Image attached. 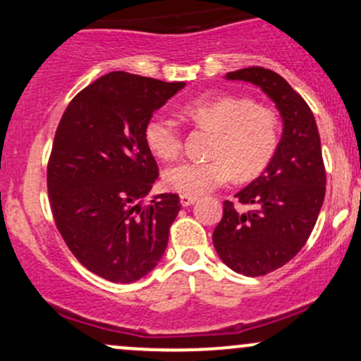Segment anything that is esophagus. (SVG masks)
<instances>
[{"instance_id": "obj_1", "label": "esophagus", "mask_w": 361, "mask_h": 361, "mask_svg": "<svg viewBox=\"0 0 361 361\" xmlns=\"http://www.w3.org/2000/svg\"><path fill=\"white\" fill-rule=\"evenodd\" d=\"M180 202H181V205H183V207H190V205H193L195 202H197V197H192V195H181Z\"/></svg>"}]
</instances>
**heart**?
<instances>
[{
    "label": "heart",
    "mask_w": 361,
    "mask_h": 361,
    "mask_svg": "<svg viewBox=\"0 0 361 361\" xmlns=\"http://www.w3.org/2000/svg\"><path fill=\"white\" fill-rule=\"evenodd\" d=\"M195 127L214 130L209 159H190L164 171V185L181 195H205L233 180L256 178L267 169L280 140L275 111L244 97H198L183 106ZM147 147L161 159H175L183 132L175 118L154 114L144 126Z\"/></svg>",
    "instance_id": "b5f03b06"
}]
</instances>
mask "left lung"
Returning <instances> with one entry per match:
<instances>
[{
  "instance_id": "obj_1",
  "label": "left lung",
  "mask_w": 361,
  "mask_h": 361,
  "mask_svg": "<svg viewBox=\"0 0 361 361\" xmlns=\"http://www.w3.org/2000/svg\"><path fill=\"white\" fill-rule=\"evenodd\" d=\"M226 78L259 86L283 118V135L271 163L235 195L238 204L251 209L243 212L226 200L212 234L215 251L231 270L261 276L287 264L316 226L326 195L321 137L309 105L280 74L251 66Z\"/></svg>"
}]
</instances>
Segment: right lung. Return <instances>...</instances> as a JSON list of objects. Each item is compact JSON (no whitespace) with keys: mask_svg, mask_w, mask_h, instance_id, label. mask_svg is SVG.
<instances>
[{"mask_svg":"<svg viewBox=\"0 0 361 361\" xmlns=\"http://www.w3.org/2000/svg\"><path fill=\"white\" fill-rule=\"evenodd\" d=\"M185 82L115 71L81 90L62 114L47 163L52 217L86 270L114 283L142 279L163 258L180 212L176 193L149 204L159 168L144 126Z\"/></svg>","mask_w":361,"mask_h":361,"instance_id":"1","label":"right lung"}]
</instances>
